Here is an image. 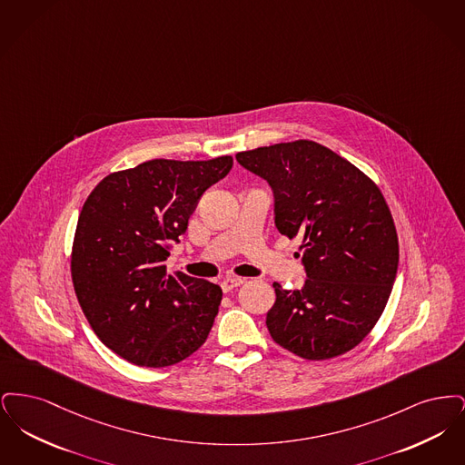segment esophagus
<instances>
[{
  "label": "esophagus",
  "mask_w": 465,
  "mask_h": 465,
  "mask_svg": "<svg viewBox=\"0 0 465 465\" xmlns=\"http://www.w3.org/2000/svg\"><path fill=\"white\" fill-rule=\"evenodd\" d=\"M243 279H239V277H226V279H223L222 281V289L224 292H228V291H232V289L239 288V286H242Z\"/></svg>",
  "instance_id": "34e87169"
}]
</instances>
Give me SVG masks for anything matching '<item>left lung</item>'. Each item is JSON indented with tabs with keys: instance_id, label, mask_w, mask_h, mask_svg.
<instances>
[{
	"instance_id": "1",
	"label": "left lung",
	"mask_w": 465,
	"mask_h": 465,
	"mask_svg": "<svg viewBox=\"0 0 465 465\" xmlns=\"http://www.w3.org/2000/svg\"><path fill=\"white\" fill-rule=\"evenodd\" d=\"M235 158L270 184L277 230L303 241V288L273 282L266 313L273 341L310 361L352 351L373 330L398 273V233L381 192L349 160L307 139Z\"/></svg>"
}]
</instances>
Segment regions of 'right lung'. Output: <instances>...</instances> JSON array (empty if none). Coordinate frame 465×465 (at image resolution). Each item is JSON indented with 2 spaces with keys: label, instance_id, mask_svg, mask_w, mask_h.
<instances>
[{
  "label": "right lung",
  "instance_id": "1",
  "mask_svg": "<svg viewBox=\"0 0 465 465\" xmlns=\"http://www.w3.org/2000/svg\"><path fill=\"white\" fill-rule=\"evenodd\" d=\"M232 156L155 158L104 177L85 200L73 242L76 298L99 340L125 361L163 368L199 351L218 315L220 286L167 273L171 245Z\"/></svg>",
  "mask_w": 465,
  "mask_h": 465
}]
</instances>
